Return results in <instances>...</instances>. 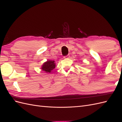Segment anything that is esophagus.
I'll list each match as a JSON object with an SVG mask.
<instances>
[{"label":"esophagus","mask_w":122,"mask_h":122,"mask_svg":"<svg viewBox=\"0 0 122 122\" xmlns=\"http://www.w3.org/2000/svg\"><path fill=\"white\" fill-rule=\"evenodd\" d=\"M69 57H70V55H69V54H68V55H66V56H64L63 58L66 59V58H69Z\"/></svg>","instance_id":"34e87169"}]
</instances>
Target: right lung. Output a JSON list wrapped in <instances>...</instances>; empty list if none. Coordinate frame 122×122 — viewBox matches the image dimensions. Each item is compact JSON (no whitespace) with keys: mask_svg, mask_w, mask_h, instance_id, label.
I'll return each mask as SVG.
<instances>
[{"mask_svg":"<svg viewBox=\"0 0 122 122\" xmlns=\"http://www.w3.org/2000/svg\"><path fill=\"white\" fill-rule=\"evenodd\" d=\"M55 63L54 61L49 60L46 61L43 64L42 66V70L43 71H45L46 72H49L50 73L51 70L55 68Z\"/></svg>","mask_w":122,"mask_h":122,"instance_id":"obj_1","label":"right lung"}]
</instances>
